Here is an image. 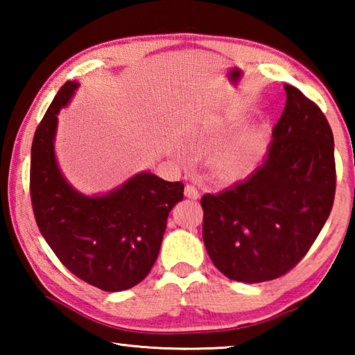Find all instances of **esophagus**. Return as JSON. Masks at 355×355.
Returning a JSON list of instances; mask_svg holds the SVG:
<instances>
[{"instance_id":"1","label":"esophagus","mask_w":355,"mask_h":355,"mask_svg":"<svg viewBox=\"0 0 355 355\" xmlns=\"http://www.w3.org/2000/svg\"><path fill=\"white\" fill-rule=\"evenodd\" d=\"M184 196L188 197V199L197 200V199H199V197H200V192H199V189L196 188V186L186 184V186H184Z\"/></svg>"}]
</instances>
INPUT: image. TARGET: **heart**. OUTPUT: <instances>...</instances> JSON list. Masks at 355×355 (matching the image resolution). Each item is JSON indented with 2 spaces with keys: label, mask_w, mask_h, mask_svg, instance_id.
<instances>
[{
  "label": "heart",
  "mask_w": 355,
  "mask_h": 355,
  "mask_svg": "<svg viewBox=\"0 0 355 355\" xmlns=\"http://www.w3.org/2000/svg\"><path fill=\"white\" fill-rule=\"evenodd\" d=\"M233 130L232 122H219L205 131V137L213 144H219L230 136ZM258 156L255 144H239L218 150L213 156V166L219 175L224 178H236L245 175L254 167Z\"/></svg>",
  "instance_id": "heart-1"
}]
</instances>
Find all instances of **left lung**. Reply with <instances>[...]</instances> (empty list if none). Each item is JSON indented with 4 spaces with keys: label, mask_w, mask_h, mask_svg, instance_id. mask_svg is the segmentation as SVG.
Segmentation results:
<instances>
[{
    "label": "left lung",
    "mask_w": 355,
    "mask_h": 355,
    "mask_svg": "<svg viewBox=\"0 0 355 355\" xmlns=\"http://www.w3.org/2000/svg\"><path fill=\"white\" fill-rule=\"evenodd\" d=\"M286 105L263 164L241 183L202 197L203 243L225 277L260 284L307 254L335 197L334 135L326 116L285 84Z\"/></svg>",
    "instance_id": "1"
}]
</instances>
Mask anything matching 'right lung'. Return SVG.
<instances>
[{"instance_id": "add662e5", "label": "right lung", "mask_w": 355, "mask_h": 355, "mask_svg": "<svg viewBox=\"0 0 355 355\" xmlns=\"http://www.w3.org/2000/svg\"><path fill=\"white\" fill-rule=\"evenodd\" d=\"M78 87L76 81L65 83L35 130L29 175L35 222L70 272L103 291H123L152 269L184 186L139 172L106 194L76 191L59 169L55 137L58 114Z\"/></svg>"}]
</instances>
